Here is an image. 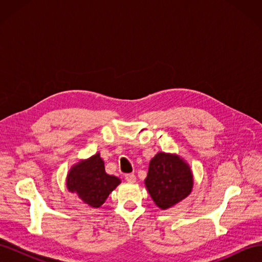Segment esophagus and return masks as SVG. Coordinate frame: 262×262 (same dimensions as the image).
Returning <instances> with one entry per match:
<instances>
[{
	"mask_svg": "<svg viewBox=\"0 0 262 262\" xmlns=\"http://www.w3.org/2000/svg\"><path fill=\"white\" fill-rule=\"evenodd\" d=\"M124 178H125L126 181L130 182V184H133V182L137 181V177H136V175H134V173H126Z\"/></svg>",
	"mask_w": 262,
	"mask_h": 262,
	"instance_id": "1",
	"label": "esophagus"
}]
</instances>
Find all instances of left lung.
Segmentation results:
<instances>
[{
    "mask_svg": "<svg viewBox=\"0 0 262 262\" xmlns=\"http://www.w3.org/2000/svg\"><path fill=\"white\" fill-rule=\"evenodd\" d=\"M144 184L157 207L166 210L190 194L193 175L180 156L160 152L149 162Z\"/></svg>",
    "mask_w": 262,
    "mask_h": 262,
    "instance_id": "left-lung-1",
    "label": "left lung"
}]
</instances>
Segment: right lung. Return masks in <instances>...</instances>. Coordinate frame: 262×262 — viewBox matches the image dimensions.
I'll list each match as a JSON object with an SVG mask.
<instances>
[{
  "label": "right lung",
  "instance_id": "add662e5",
  "mask_svg": "<svg viewBox=\"0 0 262 262\" xmlns=\"http://www.w3.org/2000/svg\"><path fill=\"white\" fill-rule=\"evenodd\" d=\"M120 182L118 177L105 171L104 161L99 153L73 165L67 177L69 191L76 193L84 203L93 208L104 204Z\"/></svg>",
  "mask_w": 262,
  "mask_h": 262
}]
</instances>
